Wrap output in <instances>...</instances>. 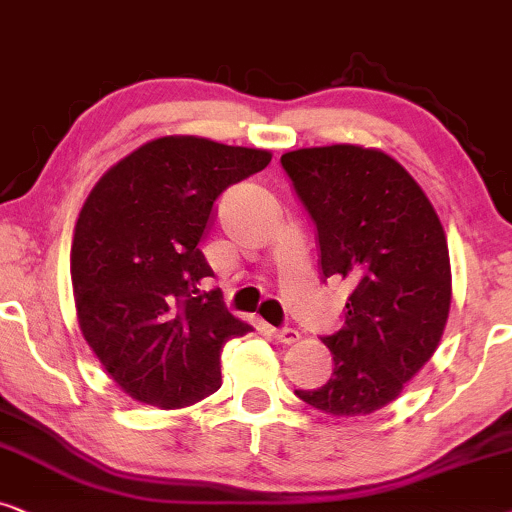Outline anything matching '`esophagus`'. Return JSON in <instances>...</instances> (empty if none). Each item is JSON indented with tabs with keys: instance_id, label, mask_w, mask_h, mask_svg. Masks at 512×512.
<instances>
[{
	"instance_id": "1",
	"label": "esophagus",
	"mask_w": 512,
	"mask_h": 512,
	"mask_svg": "<svg viewBox=\"0 0 512 512\" xmlns=\"http://www.w3.org/2000/svg\"><path fill=\"white\" fill-rule=\"evenodd\" d=\"M269 332L283 344H295L299 339V332L295 330V327H269Z\"/></svg>"
}]
</instances>
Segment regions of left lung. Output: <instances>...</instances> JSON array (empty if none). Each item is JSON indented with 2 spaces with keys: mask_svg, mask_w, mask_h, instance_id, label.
I'll return each instance as SVG.
<instances>
[{
  "mask_svg": "<svg viewBox=\"0 0 512 512\" xmlns=\"http://www.w3.org/2000/svg\"><path fill=\"white\" fill-rule=\"evenodd\" d=\"M281 166L316 227L320 281L353 285L342 330L320 337L332 377L297 398L335 417L381 410L431 360L445 330V229L414 177L377 149H297Z\"/></svg>",
  "mask_w": 512,
  "mask_h": 512,
  "instance_id": "1",
  "label": "left lung"
}]
</instances>
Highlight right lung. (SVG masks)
<instances>
[{
    "instance_id": "add662e5",
    "label": "right lung",
    "mask_w": 512,
    "mask_h": 512,
    "mask_svg": "<svg viewBox=\"0 0 512 512\" xmlns=\"http://www.w3.org/2000/svg\"><path fill=\"white\" fill-rule=\"evenodd\" d=\"M264 149L192 135L147 142L100 177L72 243L86 342L140 403L177 410L222 386L220 353L252 327L224 309L199 243L215 201L269 166Z\"/></svg>"
}]
</instances>
